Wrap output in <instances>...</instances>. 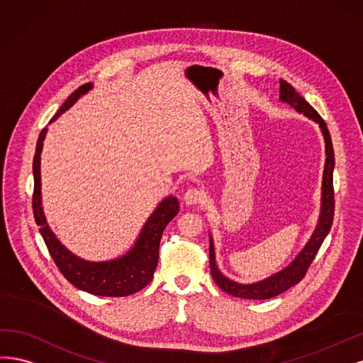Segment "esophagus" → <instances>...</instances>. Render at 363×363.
Returning <instances> with one entry per match:
<instances>
[{
    "instance_id": "34e87169",
    "label": "esophagus",
    "mask_w": 363,
    "mask_h": 363,
    "mask_svg": "<svg viewBox=\"0 0 363 363\" xmlns=\"http://www.w3.org/2000/svg\"><path fill=\"white\" fill-rule=\"evenodd\" d=\"M203 197H205V193L201 189H197V186H190V189L184 194V201L186 205H196L199 202H202Z\"/></svg>"
}]
</instances>
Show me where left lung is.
<instances>
[{
    "mask_svg": "<svg viewBox=\"0 0 363 363\" xmlns=\"http://www.w3.org/2000/svg\"><path fill=\"white\" fill-rule=\"evenodd\" d=\"M280 101L289 104L292 108L298 113H303L306 118L317 122L321 128V133L325 142V164H324V174H323V186H321V213L318 225L315 228L311 240L306 242L303 250L296 256L288 267H285L282 272H279L270 277H267L261 282L242 285L233 280L228 279L225 274H221L218 267L216 264V253H214V242L213 238L209 237V267H211V274L214 282L223 289L228 294L240 298H249V300H267L282 294L291 286L297 285L300 280L305 277L309 265L312 264L315 255L318 253V249L324 238L329 233L332 223H333V214H335V193H333V167H335V154L332 146L330 133L327 130V125L323 121L321 116L312 108L309 102L300 96L286 81L280 79Z\"/></svg>",
    "mask_w": 363,
    "mask_h": 363,
    "instance_id": "8db88e82",
    "label": "left lung"
}]
</instances>
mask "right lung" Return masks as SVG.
Masks as SVG:
<instances>
[{"label": "right lung", "instance_id": "1", "mask_svg": "<svg viewBox=\"0 0 363 363\" xmlns=\"http://www.w3.org/2000/svg\"><path fill=\"white\" fill-rule=\"evenodd\" d=\"M93 84L87 83L78 87L71 96L57 111L51 119L54 122L58 116L69 110L72 105L83 96ZM46 128L39 134L36 154L33 160V174H34V193H33V213L34 220L39 226L40 235L58 270L78 289L90 292L93 296L102 297H125L143 289L154 277L155 268L158 265L160 241L169 221L179 213V202L177 197L169 196L162 201L152 216L147 218L142 232L134 242L133 249L126 252L118 259L91 262L78 258L71 250L57 240L54 232L50 229L42 209L40 197V154L43 147V140L46 135Z\"/></svg>", "mask_w": 363, "mask_h": 363}]
</instances>
